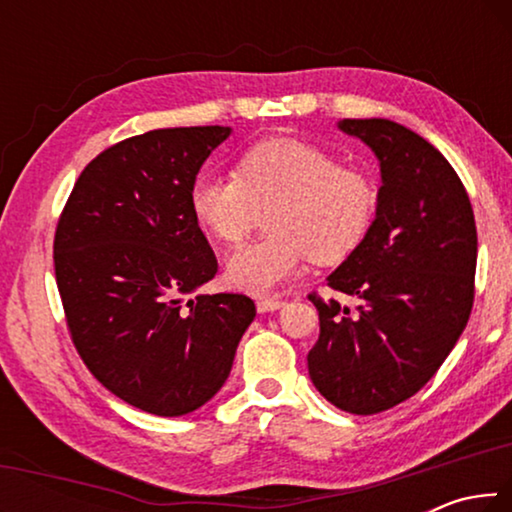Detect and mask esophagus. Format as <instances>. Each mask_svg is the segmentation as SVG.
Segmentation results:
<instances>
[{"label": "esophagus", "mask_w": 512, "mask_h": 512, "mask_svg": "<svg viewBox=\"0 0 512 512\" xmlns=\"http://www.w3.org/2000/svg\"><path fill=\"white\" fill-rule=\"evenodd\" d=\"M284 305L282 300H277V298H259L257 300V311L259 314H266V311H277Z\"/></svg>", "instance_id": "esophagus-1"}]
</instances>
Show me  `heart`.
Returning <instances> with one entry per match:
<instances>
[{"mask_svg": "<svg viewBox=\"0 0 512 512\" xmlns=\"http://www.w3.org/2000/svg\"><path fill=\"white\" fill-rule=\"evenodd\" d=\"M198 225L221 244H239L266 210L268 235L225 264L235 289L268 293L300 273L311 257L334 264L370 230L377 189L366 171L298 137H268L239 155L235 176L201 173L189 189Z\"/></svg>", "mask_w": 512, "mask_h": 512, "instance_id": "1", "label": "heart"}]
</instances>
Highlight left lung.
Returning <instances> with one entry per match:
<instances>
[{
    "mask_svg": "<svg viewBox=\"0 0 512 512\" xmlns=\"http://www.w3.org/2000/svg\"><path fill=\"white\" fill-rule=\"evenodd\" d=\"M379 160L375 221L327 277L354 311L311 293L320 336L309 377L336 409L372 415L409 400L443 366L474 302L476 225L461 178L436 146L391 119H343Z\"/></svg>",
    "mask_w": 512,
    "mask_h": 512,
    "instance_id": "8db88e82",
    "label": "left lung"
}]
</instances>
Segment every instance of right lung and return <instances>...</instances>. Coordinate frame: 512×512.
Returning a JSON list of instances; mask_svg holds the SVG:
<instances>
[{"label": "right lung", "instance_id": "right-lung-1", "mask_svg": "<svg viewBox=\"0 0 512 512\" xmlns=\"http://www.w3.org/2000/svg\"><path fill=\"white\" fill-rule=\"evenodd\" d=\"M230 126L158 128L110 146L76 180L54 239L72 341L119 400L176 418L221 391L255 302L187 300L216 275L189 189Z\"/></svg>", "mask_w": 512, "mask_h": 512}]
</instances>
